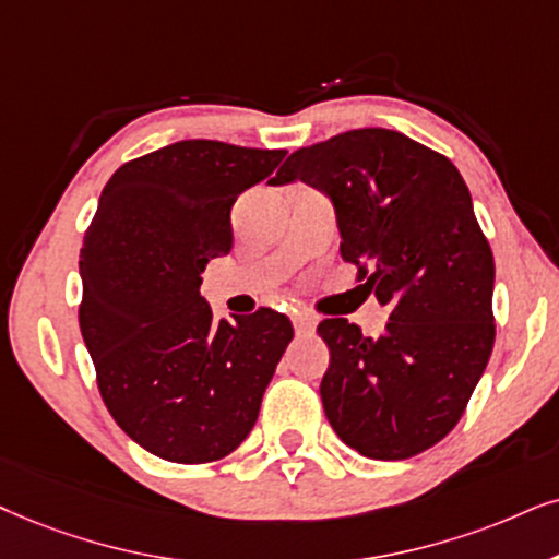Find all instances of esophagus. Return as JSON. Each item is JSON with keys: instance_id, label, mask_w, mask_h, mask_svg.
<instances>
[{"instance_id": "1", "label": "esophagus", "mask_w": 559, "mask_h": 559, "mask_svg": "<svg viewBox=\"0 0 559 559\" xmlns=\"http://www.w3.org/2000/svg\"><path fill=\"white\" fill-rule=\"evenodd\" d=\"M292 320H294L296 335H312V332L317 330L314 317H309V314H294Z\"/></svg>"}]
</instances>
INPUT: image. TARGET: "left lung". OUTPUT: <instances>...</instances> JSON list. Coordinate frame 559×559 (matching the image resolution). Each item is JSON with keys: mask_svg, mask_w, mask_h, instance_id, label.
Wrapping results in <instances>:
<instances>
[{"mask_svg": "<svg viewBox=\"0 0 559 559\" xmlns=\"http://www.w3.org/2000/svg\"><path fill=\"white\" fill-rule=\"evenodd\" d=\"M292 180L330 195L358 288L390 307L377 341L345 317L317 328L330 348L320 394L332 430L381 462L436 447L467 409L496 343V260L467 182L443 154L390 129L296 150L271 182Z\"/></svg>", "mask_w": 559, "mask_h": 559, "instance_id": "obj_1", "label": "left lung"}]
</instances>
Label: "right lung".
<instances>
[{"label":"right lung","mask_w":559,"mask_h":559,"mask_svg":"<svg viewBox=\"0 0 559 559\" xmlns=\"http://www.w3.org/2000/svg\"><path fill=\"white\" fill-rule=\"evenodd\" d=\"M286 150L188 139L126 162L103 188L80 255V330L112 420L150 454L206 464L255 426L292 343L286 314L214 320L209 260L231 250V206Z\"/></svg>","instance_id":"add662e5"}]
</instances>
